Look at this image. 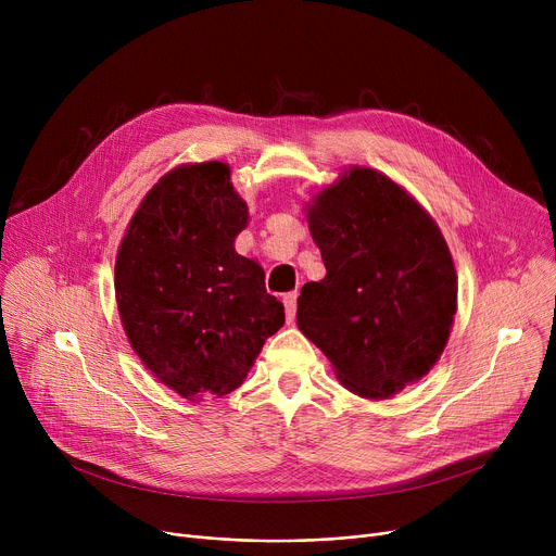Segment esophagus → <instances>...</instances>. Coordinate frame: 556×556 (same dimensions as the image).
<instances>
[{"instance_id": "esophagus-1", "label": "esophagus", "mask_w": 556, "mask_h": 556, "mask_svg": "<svg viewBox=\"0 0 556 556\" xmlns=\"http://www.w3.org/2000/svg\"><path fill=\"white\" fill-rule=\"evenodd\" d=\"M283 306H286V319H288V325H290L295 319V311H298V293H288L283 298Z\"/></svg>"}]
</instances>
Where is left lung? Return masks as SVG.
I'll list each match as a JSON object with an SVG mask.
<instances>
[{"mask_svg": "<svg viewBox=\"0 0 556 556\" xmlns=\"http://www.w3.org/2000/svg\"><path fill=\"white\" fill-rule=\"evenodd\" d=\"M327 275L302 286L300 331L342 388L383 401L440 361L457 311L444 233L401 185L349 166L304 204Z\"/></svg>", "mask_w": 556, "mask_h": 556, "instance_id": "1", "label": "left lung"}]
</instances>
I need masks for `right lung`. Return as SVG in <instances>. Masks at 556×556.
Returning <instances> with one entry per match:
<instances>
[{"label":"right lung","mask_w":556,"mask_h":556,"mask_svg":"<svg viewBox=\"0 0 556 556\" xmlns=\"http://www.w3.org/2000/svg\"><path fill=\"white\" fill-rule=\"evenodd\" d=\"M225 162L164 173L130 218L114 263V298L135 354L187 401L243 386L261 346L283 323L266 273L233 241L245 200Z\"/></svg>","instance_id":"1"}]
</instances>
